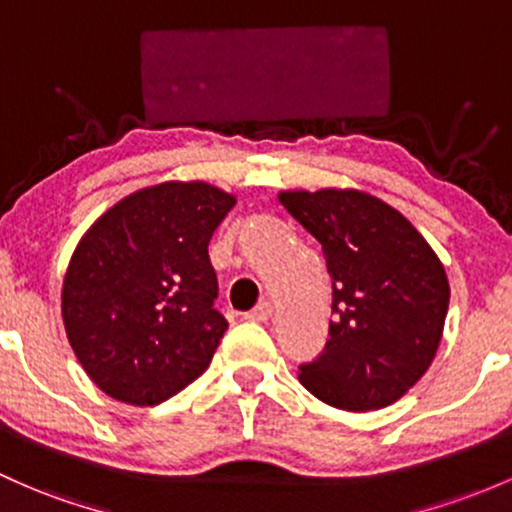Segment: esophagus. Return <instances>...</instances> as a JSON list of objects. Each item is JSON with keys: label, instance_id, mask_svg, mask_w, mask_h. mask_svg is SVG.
Instances as JSON below:
<instances>
[{"label": "esophagus", "instance_id": "obj_1", "mask_svg": "<svg viewBox=\"0 0 512 512\" xmlns=\"http://www.w3.org/2000/svg\"><path fill=\"white\" fill-rule=\"evenodd\" d=\"M271 312H273V305L268 300H263V302H258L254 310L246 312L244 317H246V320H251V322H266L268 317H271Z\"/></svg>", "mask_w": 512, "mask_h": 512}]
</instances>
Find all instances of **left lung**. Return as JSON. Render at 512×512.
Listing matches in <instances>:
<instances>
[{
	"label": "left lung",
	"instance_id": "obj_1",
	"mask_svg": "<svg viewBox=\"0 0 512 512\" xmlns=\"http://www.w3.org/2000/svg\"><path fill=\"white\" fill-rule=\"evenodd\" d=\"M280 205L322 244L332 320L300 383L339 410L386 408L415 386L442 342L444 266L398 210L359 190L280 192Z\"/></svg>",
	"mask_w": 512,
	"mask_h": 512
}]
</instances>
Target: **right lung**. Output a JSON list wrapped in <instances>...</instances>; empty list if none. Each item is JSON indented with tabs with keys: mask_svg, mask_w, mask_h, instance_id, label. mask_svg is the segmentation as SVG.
I'll return each instance as SVG.
<instances>
[{
	"mask_svg": "<svg viewBox=\"0 0 512 512\" xmlns=\"http://www.w3.org/2000/svg\"><path fill=\"white\" fill-rule=\"evenodd\" d=\"M207 183L124 197L87 229L63 280L68 342L109 398L158 405L210 366L229 322L207 246L234 207Z\"/></svg>",
	"mask_w": 512,
	"mask_h": 512,
	"instance_id": "obj_1",
	"label": "right lung"
}]
</instances>
